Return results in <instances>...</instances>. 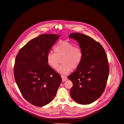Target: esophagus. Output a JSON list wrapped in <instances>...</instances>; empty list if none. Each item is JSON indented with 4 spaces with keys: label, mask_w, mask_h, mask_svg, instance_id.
I'll list each match as a JSON object with an SVG mask.
<instances>
[{
    "label": "esophagus",
    "mask_w": 124,
    "mask_h": 124,
    "mask_svg": "<svg viewBox=\"0 0 124 124\" xmlns=\"http://www.w3.org/2000/svg\"><path fill=\"white\" fill-rule=\"evenodd\" d=\"M62 82H65L66 81L68 78H67V77L65 76H63V75H62Z\"/></svg>",
    "instance_id": "34e87169"
}]
</instances>
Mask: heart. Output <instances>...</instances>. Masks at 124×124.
I'll list each match as a JSON object with an SVG mask.
<instances>
[{
	"instance_id": "heart-1",
	"label": "heart",
	"mask_w": 124,
	"mask_h": 124,
	"mask_svg": "<svg viewBox=\"0 0 124 124\" xmlns=\"http://www.w3.org/2000/svg\"><path fill=\"white\" fill-rule=\"evenodd\" d=\"M54 53H48L46 61L48 66L56 69L59 66L60 59L62 65L60 66L57 71L62 74L70 72L72 69H76L80 66L83 59V53L81 48L74 46L73 43L68 41H61L53 48Z\"/></svg>"
}]
</instances>
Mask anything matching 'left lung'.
Listing matches in <instances>:
<instances>
[{
	"mask_svg": "<svg viewBox=\"0 0 124 124\" xmlns=\"http://www.w3.org/2000/svg\"><path fill=\"white\" fill-rule=\"evenodd\" d=\"M69 38L78 41L83 53L81 64L68 76L73 83L70 96L79 104L92 103L106 88L109 73L106 52L99 42L88 36L72 33Z\"/></svg>",
	"mask_w": 124,
	"mask_h": 124,
	"instance_id": "obj_1",
	"label": "left lung"
}]
</instances>
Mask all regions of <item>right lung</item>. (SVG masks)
<instances>
[{"instance_id": "add662e5", "label": "right lung", "mask_w": 124, "mask_h": 124, "mask_svg": "<svg viewBox=\"0 0 124 124\" xmlns=\"http://www.w3.org/2000/svg\"><path fill=\"white\" fill-rule=\"evenodd\" d=\"M59 37L41 35L25 45L16 58L14 75L18 88L24 98L37 107L51 102L62 81L46 61L47 53Z\"/></svg>"}]
</instances>
